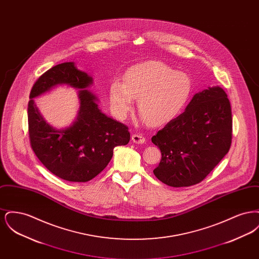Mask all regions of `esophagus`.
<instances>
[{"label":"esophagus","instance_id":"1","mask_svg":"<svg viewBox=\"0 0 259 259\" xmlns=\"http://www.w3.org/2000/svg\"><path fill=\"white\" fill-rule=\"evenodd\" d=\"M132 141L135 144L143 145L146 142V138L143 135H140V134H134V135H132Z\"/></svg>","mask_w":259,"mask_h":259}]
</instances>
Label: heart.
I'll list each match as a JSON object with an SVG mask.
<instances>
[{"mask_svg":"<svg viewBox=\"0 0 259 259\" xmlns=\"http://www.w3.org/2000/svg\"><path fill=\"white\" fill-rule=\"evenodd\" d=\"M193 83L190 76L176 72L159 61H149L130 68L124 82L110 85V103L114 113L124 118L138 99V111L147 123L158 126L175 118L190 98Z\"/></svg>","mask_w":259,"mask_h":259,"instance_id":"1","label":"heart"}]
</instances>
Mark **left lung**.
Here are the masks:
<instances>
[{
	"label": "left lung",
	"mask_w": 259,
	"mask_h": 259,
	"mask_svg": "<svg viewBox=\"0 0 259 259\" xmlns=\"http://www.w3.org/2000/svg\"><path fill=\"white\" fill-rule=\"evenodd\" d=\"M231 140L230 102L222 87H208L151 138L162 154L153 174L172 187L199 184L227 154Z\"/></svg>",
	"instance_id": "obj_1"
}]
</instances>
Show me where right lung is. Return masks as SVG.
<instances>
[{"label": "right lung", "instance_id": "1", "mask_svg": "<svg viewBox=\"0 0 259 259\" xmlns=\"http://www.w3.org/2000/svg\"><path fill=\"white\" fill-rule=\"evenodd\" d=\"M93 78L74 62L54 66L34 84L28 104L31 147L45 167L68 182L85 183L102 172L111 161L113 148L130 141L128 127L99 109V100L88 87ZM59 85L78 90L80 109L74 121L58 130L48 124L33 99Z\"/></svg>", "mask_w": 259, "mask_h": 259}]
</instances>
